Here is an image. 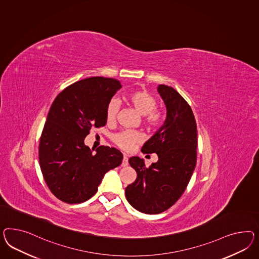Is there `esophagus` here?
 Here are the masks:
<instances>
[{
  "mask_svg": "<svg viewBox=\"0 0 259 259\" xmlns=\"http://www.w3.org/2000/svg\"><path fill=\"white\" fill-rule=\"evenodd\" d=\"M128 165V155L127 154H123V159H122V162H121V166L122 167H126Z\"/></svg>",
  "mask_w": 259,
  "mask_h": 259,
  "instance_id": "1",
  "label": "esophagus"
}]
</instances>
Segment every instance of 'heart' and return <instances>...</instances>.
<instances>
[{
  "mask_svg": "<svg viewBox=\"0 0 259 259\" xmlns=\"http://www.w3.org/2000/svg\"><path fill=\"white\" fill-rule=\"evenodd\" d=\"M128 104L141 116V122L148 130L159 128L164 121V112L156 107L157 100L154 95L145 90L134 91L127 97ZM120 104L118 99L113 98L106 105L105 116L108 122H113L117 119ZM141 135L131 130H123L112 136L113 142L119 148L130 151L135 144L141 141Z\"/></svg>",
  "mask_w": 259,
  "mask_h": 259,
  "instance_id": "heart-1",
  "label": "heart"
}]
</instances>
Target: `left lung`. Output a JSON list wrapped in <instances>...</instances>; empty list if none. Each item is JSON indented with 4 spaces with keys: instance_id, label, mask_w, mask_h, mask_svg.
<instances>
[{
    "instance_id": "obj_1",
    "label": "left lung",
    "mask_w": 259,
    "mask_h": 259,
    "mask_svg": "<svg viewBox=\"0 0 259 259\" xmlns=\"http://www.w3.org/2000/svg\"><path fill=\"white\" fill-rule=\"evenodd\" d=\"M157 91L167 107V119L141 152L157 154L158 161L147 168L139 156L130 157L138 176L125 189L127 201L145 214H159L178 201L197 162V125L190 105L171 87L159 84Z\"/></svg>"
}]
</instances>
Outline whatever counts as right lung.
<instances>
[{
    "mask_svg": "<svg viewBox=\"0 0 259 259\" xmlns=\"http://www.w3.org/2000/svg\"><path fill=\"white\" fill-rule=\"evenodd\" d=\"M121 88L117 79L90 77L70 84L55 99L42 130L38 158L51 192L67 203L85 202L105 174L121 164L116 148L93 154L84 143L93 127L106 123V105Z\"/></svg>",
    "mask_w": 259,
    "mask_h": 259,
    "instance_id": "1",
    "label": "right lung"
}]
</instances>
